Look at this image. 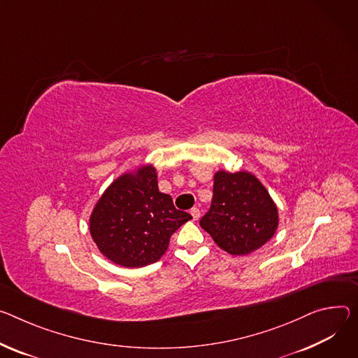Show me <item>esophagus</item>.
I'll list each match as a JSON object with an SVG mask.
<instances>
[{
    "label": "esophagus",
    "instance_id": "obj_1",
    "mask_svg": "<svg viewBox=\"0 0 358 358\" xmlns=\"http://www.w3.org/2000/svg\"><path fill=\"white\" fill-rule=\"evenodd\" d=\"M191 215H192V220H199L200 215H201V211L199 208H192L191 210Z\"/></svg>",
    "mask_w": 358,
    "mask_h": 358
}]
</instances>
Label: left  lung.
Returning a JSON list of instances; mask_svg holds the SVG:
<instances>
[{
  "label": "left lung",
  "instance_id": "1",
  "mask_svg": "<svg viewBox=\"0 0 358 358\" xmlns=\"http://www.w3.org/2000/svg\"><path fill=\"white\" fill-rule=\"evenodd\" d=\"M213 192L211 207L200 225L221 250L248 255L274 237L280 222L278 208L254 174L218 170Z\"/></svg>",
  "mask_w": 358,
  "mask_h": 358
}]
</instances>
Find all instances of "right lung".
Here are the masks:
<instances>
[{
    "mask_svg": "<svg viewBox=\"0 0 358 358\" xmlns=\"http://www.w3.org/2000/svg\"><path fill=\"white\" fill-rule=\"evenodd\" d=\"M152 164L118 176L96 200L90 234L110 262L127 268L150 266L164 255L170 238L192 217L159 192Z\"/></svg>",
    "mask_w": 358,
    "mask_h": 358,
    "instance_id": "obj_1",
    "label": "right lung"
}]
</instances>
